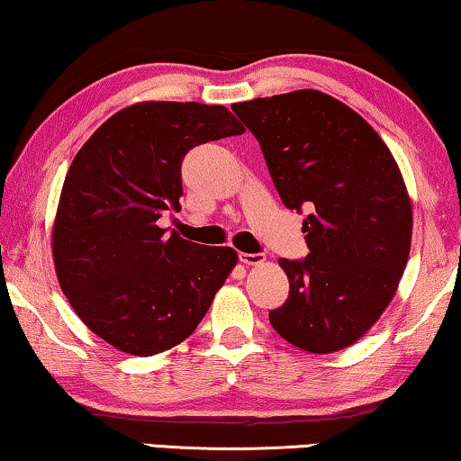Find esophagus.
<instances>
[{
    "instance_id": "esophagus-1",
    "label": "esophagus",
    "mask_w": 461,
    "mask_h": 461,
    "mask_svg": "<svg viewBox=\"0 0 461 461\" xmlns=\"http://www.w3.org/2000/svg\"><path fill=\"white\" fill-rule=\"evenodd\" d=\"M240 260H242L244 265H249V267H258V265H263L265 263V254H249V252H242L240 254Z\"/></svg>"
}]
</instances>
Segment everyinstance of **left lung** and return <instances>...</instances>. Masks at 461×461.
<instances>
[{
    "label": "left lung",
    "instance_id": "1",
    "mask_svg": "<svg viewBox=\"0 0 461 461\" xmlns=\"http://www.w3.org/2000/svg\"><path fill=\"white\" fill-rule=\"evenodd\" d=\"M231 109L285 207L312 211L302 223L308 257L279 258L290 296L271 325L304 352H339L379 321L408 265L414 219L400 165L360 113L312 88Z\"/></svg>",
    "mask_w": 461,
    "mask_h": 461
}]
</instances>
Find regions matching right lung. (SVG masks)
<instances>
[{
    "instance_id": "obj_1",
    "label": "right lung",
    "mask_w": 461,
    "mask_h": 461,
    "mask_svg": "<svg viewBox=\"0 0 461 461\" xmlns=\"http://www.w3.org/2000/svg\"><path fill=\"white\" fill-rule=\"evenodd\" d=\"M236 134L244 126L223 105L142 101L103 122L74 157L51 230L55 275L80 321L120 352L182 343L238 265L230 246L159 225L180 211L184 155Z\"/></svg>"
}]
</instances>
